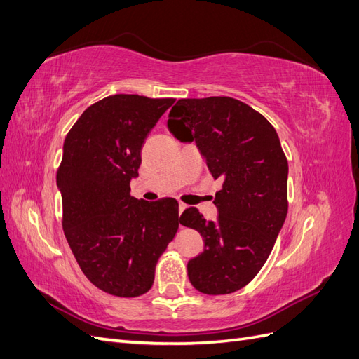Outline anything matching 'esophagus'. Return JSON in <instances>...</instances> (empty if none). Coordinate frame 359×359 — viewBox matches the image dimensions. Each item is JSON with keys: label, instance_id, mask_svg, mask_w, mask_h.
Returning <instances> with one entry per match:
<instances>
[{"label": "esophagus", "instance_id": "obj_1", "mask_svg": "<svg viewBox=\"0 0 359 359\" xmlns=\"http://www.w3.org/2000/svg\"><path fill=\"white\" fill-rule=\"evenodd\" d=\"M187 208V205L186 203H182V202H180V205H178V211H180V215L184 212V210ZM180 226H182L181 223H180Z\"/></svg>", "mask_w": 359, "mask_h": 359}]
</instances>
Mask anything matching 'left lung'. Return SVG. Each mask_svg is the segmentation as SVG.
Returning <instances> with one entry per match:
<instances>
[{
  "mask_svg": "<svg viewBox=\"0 0 359 359\" xmlns=\"http://www.w3.org/2000/svg\"><path fill=\"white\" fill-rule=\"evenodd\" d=\"M181 142H196L211 175L223 181L219 211L206 222L190 206L180 223L196 229L203 252L189 260V280L206 295H226L252 281L266 262L287 214V160L276 128L231 97L181 99L168 119Z\"/></svg>",
  "mask_w": 359,
  "mask_h": 359,
  "instance_id": "8db88e82",
  "label": "left lung"
}]
</instances>
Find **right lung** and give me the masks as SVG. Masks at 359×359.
Returning a JSON list of instances; mask_svg holds the SVG:
<instances>
[{
  "label": "right lung",
  "instance_id": "obj_1",
  "mask_svg": "<svg viewBox=\"0 0 359 359\" xmlns=\"http://www.w3.org/2000/svg\"><path fill=\"white\" fill-rule=\"evenodd\" d=\"M175 99L115 94L91 104L64 140L62 229L82 273L115 297L144 295L178 231V202L130 196L140 151Z\"/></svg>",
  "mask_w": 359,
  "mask_h": 359
}]
</instances>
